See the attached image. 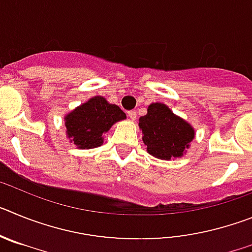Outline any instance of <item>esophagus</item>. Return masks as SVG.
Instances as JSON below:
<instances>
[{"mask_svg":"<svg viewBox=\"0 0 252 252\" xmlns=\"http://www.w3.org/2000/svg\"><path fill=\"white\" fill-rule=\"evenodd\" d=\"M127 115H128V117L131 119V121H135V120H136L137 115H136V112H135V111H128Z\"/></svg>","mask_w":252,"mask_h":252,"instance_id":"34e87169","label":"esophagus"}]
</instances>
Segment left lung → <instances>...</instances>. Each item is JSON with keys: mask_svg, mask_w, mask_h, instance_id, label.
Here are the masks:
<instances>
[{"mask_svg": "<svg viewBox=\"0 0 252 252\" xmlns=\"http://www.w3.org/2000/svg\"><path fill=\"white\" fill-rule=\"evenodd\" d=\"M146 151L161 160L179 159L186 155L195 136L193 126L175 115L166 104H149L148 113L139 119Z\"/></svg>", "mask_w": 252, "mask_h": 252, "instance_id": "obj_1", "label": "left lung"}]
</instances>
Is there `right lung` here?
Segmentation results:
<instances>
[{
  "label": "right lung",
  "mask_w": 252,
  "mask_h": 252,
  "mask_svg": "<svg viewBox=\"0 0 252 252\" xmlns=\"http://www.w3.org/2000/svg\"><path fill=\"white\" fill-rule=\"evenodd\" d=\"M126 119L124 111L102 95H94L64 116L65 133L70 144L78 149L98 148L103 144V133L116 122Z\"/></svg>",
  "instance_id": "1"
}]
</instances>
